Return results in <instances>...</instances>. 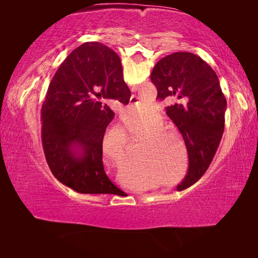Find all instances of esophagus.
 Listing matches in <instances>:
<instances>
[{
    "label": "esophagus",
    "instance_id": "34e87169",
    "mask_svg": "<svg viewBox=\"0 0 258 258\" xmlns=\"http://www.w3.org/2000/svg\"><path fill=\"white\" fill-rule=\"evenodd\" d=\"M135 101H137V97H135V95H132V97H131V102H130V104H131V106H134V104L135 103H137V102H135Z\"/></svg>",
    "mask_w": 258,
    "mask_h": 258
}]
</instances>
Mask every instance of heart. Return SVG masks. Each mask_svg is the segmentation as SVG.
Masks as SVG:
<instances>
[{
  "instance_id": "b5f03b06",
  "label": "heart",
  "mask_w": 258,
  "mask_h": 258,
  "mask_svg": "<svg viewBox=\"0 0 258 258\" xmlns=\"http://www.w3.org/2000/svg\"><path fill=\"white\" fill-rule=\"evenodd\" d=\"M149 103H143L137 112H149ZM125 127L135 140L145 139L142 149L137 157V171L141 175L154 176L160 171L166 175H174L178 169L180 148L174 145V131L160 128L164 125L160 117H148L137 120L132 117L123 118ZM101 151L108 155L118 166L126 164V135L121 128H112L104 135L101 141Z\"/></svg>"
}]
</instances>
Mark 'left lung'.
Here are the masks:
<instances>
[{"mask_svg": "<svg viewBox=\"0 0 258 258\" xmlns=\"http://www.w3.org/2000/svg\"><path fill=\"white\" fill-rule=\"evenodd\" d=\"M157 99L173 104L166 113L184 140L189 167L177 190L194 184L215 156L224 131L226 100L215 72L190 52H175L160 59L152 69Z\"/></svg>", "mask_w": 258, "mask_h": 258, "instance_id": "8db88e82", "label": "left lung"}]
</instances>
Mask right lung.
Returning <instances> with one entry per match:
<instances>
[{
	"label": "right lung",
	"instance_id": "1",
	"mask_svg": "<svg viewBox=\"0 0 258 258\" xmlns=\"http://www.w3.org/2000/svg\"><path fill=\"white\" fill-rule=\"evenodd\" d=\"M130 97L119 56L108 46L86 42L63 60L42 106L43 149L61 183L81 194L125 195L104 172L100 145L115 117L109 103Z\"/></svg>",
	"mask_w": 258,
	"mask_h": 258
}]
</instances>
